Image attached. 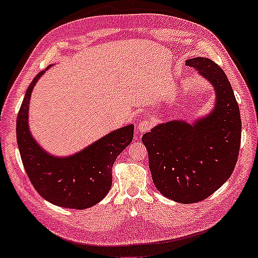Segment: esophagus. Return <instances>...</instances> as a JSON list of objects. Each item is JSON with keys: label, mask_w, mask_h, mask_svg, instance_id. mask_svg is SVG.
Segmentation results:
<instances>
[{"label": "esophagus", "mask_w": 258, "mask_h": 258, "mask_svg": "<svg viewBox=\"0 0 258 258\" xmlns=\"http://www.w3.org/2000/svg\"><path fill=\"white\" fill-rule=\"evenodd\" d=\"M151 127H153V122H151L148 119H144V120H141V121L138 122L136 128H137V132L138 133L142 134V133L148 132V131L151 130Z\"/></svg>", "instance_id": "esophagus-1"}]
</instances>
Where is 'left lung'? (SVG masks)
<instances>
[{
  "mask_svg": "<svg viewBox=\"0 0 258 258\" xmlns=\"http://www.w3.org/2000/svg\"><path fill=\"white\" fill-rule=\"evenodd\" d=\"M214 85L216 104L193 124L171 120L142 137L148 150L153 181L165 198L196 203L215 193L231 177L239 156L241 118L225 72L204 57L186 60Z\"/></svg>",
  "mask_w": 258,
  "mask_h": 258,
  "instance_id": "8db88e82",
  "label": "left lung"
}]
</instances>
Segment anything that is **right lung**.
I'll list each match as a JSON object with an SVG mask.
<instances>
[{"mask_svg":"<svg viewBox=\"0 0 258 258\" xmlns=\"http://www.w3.org/2000/svg\"><path fill=\"white\" fill-rule=\"evenodd\" d=\"M46 70L32 80L19 109L16 132L20 157L28 179L44 200L69 209H86L108 194L112 183V165L132 142L134 126L113 131L72 156L47 154L32 137L27 121L32 91Z\"/></svg>","mask_w":258,"mask_h":258,"instance_id":"1","label":"right lung"}]
</instances>
